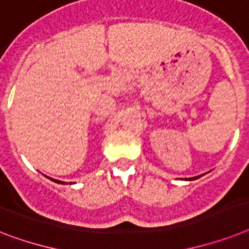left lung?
Masks as SVG:
<instances>
[{"label":"left lung","mask_w":249,"mask_h":249,"mask_svg":"<svg viewBox=\"0 0 249 249\" xmlns=\"http://www.w3.org/2000/svg\"><path fill=\"white\" fill-rule=\"evenodd\" d=\"M201 176H197V177H192V178H186V179L184 180H195V179H197V178H200Z\"/></svg>","instance_id":"obj_1"}]
</instances>
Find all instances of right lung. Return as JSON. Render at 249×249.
I'll list each match as a JSON object with an SVG mask.
<instances>
[{
	"instance_id": "1",
	"label": "right lung",
	"mask_w": 249,
	"mask_h": 249,
	"mask_svg": "<svg viewBox=\"0 0 249 249\" xmlns=\"http://www.w3.org/2000/svg\"><path fill=\"white\" fill-rule=\"evenodd\" d=\"M48 178H49V177H48ZM49 179H51V180H53V182H55V183H61V184H66V183H65V182H62V180H58V179H53V178H49ZM70 184H71V183H70Z\"/></svg>"
}]
</instances>
